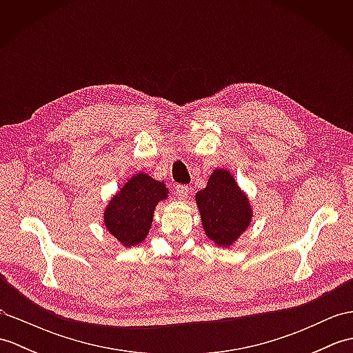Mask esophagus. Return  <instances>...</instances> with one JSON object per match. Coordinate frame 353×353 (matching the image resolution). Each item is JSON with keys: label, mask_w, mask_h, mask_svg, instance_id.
I'll list each match as a JSON object with an SVG mask.
<instances>
[{"label": "esophagus", "mask_w": 353, "mask_h": 353, "mask_svg": "<svg viewBox=\"0 0 353 353\" xmlns=\"http://www.w3.org/2000/svg\"><path fill=\"white\" fill-rule=\"evenodd\" d=\"M176 194H177L179 199L185 200L186 197H188L190 188H188V186H186V185H177V186H176Z\"/></svg>", "instance_id": "34e87169"}]
</instances>
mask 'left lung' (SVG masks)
Masks as SVG:
<instances>
[{
    "label": "left lung",
    "mask_w": 353,
    "mask_h": 353,
    "mask_svg": "<svg viewBox=\"0 0 353 353\" xmlns=\"http://www.w3.org/2000/svg\"><path fill=\"white\" fill-rule=\"evenodd\" d=\"M196 201L205 234L219 247L232 245L250 226L249 197L228 170H214L206 188L196 194Z\"/></svg>",
    "instance_id": "left-lung-1"
}]
</instances>
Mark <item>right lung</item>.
<instances>
[{
  "label": "right lung",
  "mask_w": 353,
  "mask_h": 353,
  "mask_svg": "<svg viewBox=\"0 0 353 353\" xmlns=\"http://www.w3.org/2000/svg\"><path fill=\"white\" fill-rule=\"evenodd\" d=\"M168 199L163 182L138 172L127 181L104 209V226L124 247L141 244L152 228L156 205Z\"/></svg>",
  "instance_id": "add662e5"
}]
</instances>
